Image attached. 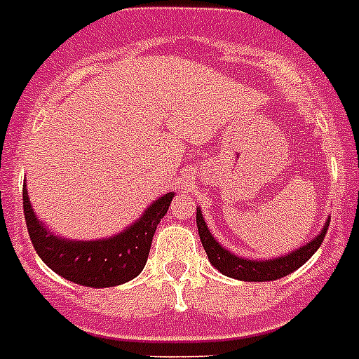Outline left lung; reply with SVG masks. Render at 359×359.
Segmentation results:
<instances>
[{"label": "left lung", "instance_id": "left-lung-1", "mask_svg": "<svg viewBox=\"0 0 359 359\" xmlns=\"http://www.w3.org/2000/svg\"><path fill=\"white\" fill-rule=\"evenodd\" d=\"M196 224L200 239H202L203 250L208 252L209 261H211V265L217 271H220L222 274H226L229 278H235V280H243V282H271V280H278V278H283L291 274V272H294L298 266H302L309 257L313 256L317 248L325 241L330 222H326L323 231L311 243H308L302 248H298V250L291 252L289 256L276 257V259L271 261L245 259V257H237L233 254H229L228 250H224V246H220L211 237V233H209L200 209H196Z\"/></svg>", "mask_w": 359, "mask_h": 359}]
</instances>
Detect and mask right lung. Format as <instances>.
<instances>
[{
  "label": "right lung",
  "mask_w": 359,
  "mask_h": 359,
  "mask_svg": "<svg viewBox=\"0 0 359 359\" xmlns=\"http://www.w3.org/2000/svg\"><path fill=\"white\" fill-rule=\"evenodd\" d=\"M174 193H166L146 209L133 226L100 241H66L40 224L24 189V215L34 250L59 276L87 287H113L133 280L144 269L159 220L168 211Z\"/></svg>",
  "instance_id": "right-lung-1"
}]
</instances>
